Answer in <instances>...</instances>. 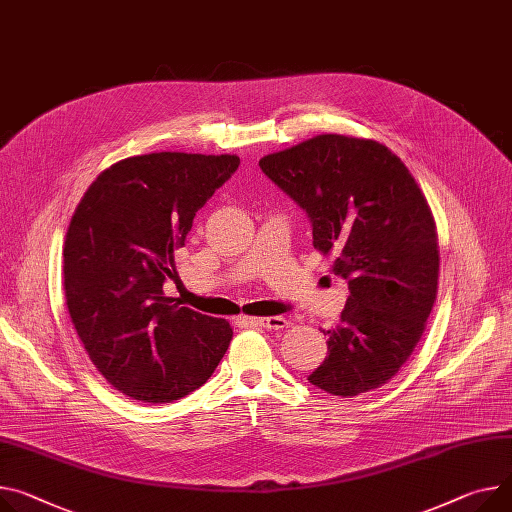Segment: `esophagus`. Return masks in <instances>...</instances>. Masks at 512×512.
<instances>
[{"label": "esophagus", "instance_id": "obj_1", "mask_svg": "<svg viewBox=\"0 0 512 512\" xmlns=\"http://www.w3.org/2000/svg\"><path fill=\"white\" fill-rule=\"evenodd\" d=\"M250 326H258V328H266V330H285L289 328V320H285L283 316H270V318H246L244 320Z\"/></svg>", "mask_w": 512, "mask_h": 512}]
</instances>
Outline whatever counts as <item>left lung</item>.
Instances as JSON below:
<instances>
[{
    "label": "left lung",
    "instance_id": "1",
    "mask_svg": "<svg viewBox=\"0 0 512 512\" xmlns=\"http://www.w3.org/2000/svg\"><path fill=\"white\" fill-rule=\"evenodd\" d=\"M262 172L311 221L313 248L348 281L328 357L307 379L340 398L385 385L420 342L439 289V238L410 170L383 143L316 135L268 153Z\"/></svg>",
    "mask_w": 512,
    "mask_h": 512
}]
</instances>
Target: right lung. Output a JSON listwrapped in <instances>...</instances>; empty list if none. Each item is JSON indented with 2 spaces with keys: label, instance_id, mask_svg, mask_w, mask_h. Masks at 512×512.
<instances>
[{
  "label": "right lung",
  "instance_id": "right-lung-1",
  "mask_svg": "<svg viewBox=\"0 0 512 512\" xmlns=\"http://www.w3.org/2000/svg\"><path fill=\"white\" fill-rule=\"evenodd\" d=\"M238 155L160 151L100 172L63 248L71 322L104 379L131 400L168 404L199 389L231 342L227 320L166 297L192 219L238 170Z\"/></svg>",
  "mask_w": 512,
  "mask_h": 512
}]
</instances>
